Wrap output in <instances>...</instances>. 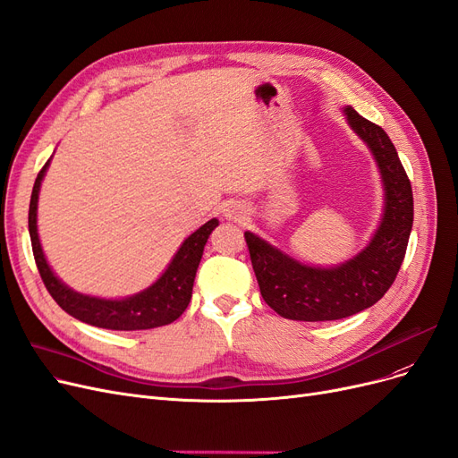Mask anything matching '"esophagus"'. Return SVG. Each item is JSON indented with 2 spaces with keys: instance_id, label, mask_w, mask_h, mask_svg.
<instances>
[{
  "instance_id": "obj_1",
  "label": "esophagus",
  "mask_w": 458,
  "mask_h": 458,
  "mask_svg": "<svg viewBox=\"0 0 458 458\" xmlns=\"http://www.w3.org/2000/svg\"><path fill=\"white\" fill-rule=\"evenodd\" d=\"M223 216L228 220H233V223H242L245 218V209L243 205L240 203H226L225 209H223Z\"/></svg>"
}]
</instances>
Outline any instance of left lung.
I'll return each instance as SVG.
<instances>
[{
	"label": "left lung",
	"mask_w": 458,
	"mask_h": 458,
	"mask_svg": "<svg viewBox=\"0 0 458 458\" xmlns=\"http://www.w3.org/2000/svg\"><path fill=\"white\" fill-rule=\"evenodd\" d=\"M348 125L371 148L385 184V213L369 245L335 268L299 262L245 232L260 294L274 312L297 321H333L378 302L394 284L412 228V190L385 129L344 108Z\"/></svg>",
	"instance_id": "8db88e82"
}]
</instances>
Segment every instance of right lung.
<instances>
[{
  "label": "right lung",
  "mask_w": 458,
  "mask_h": 458,
  "mask_svg": "<svg viewBox=\"0 0 458 458\" xmlns=\"http://www.w3.org/2000/svg\"><path fill=\"white\" fill-rule=\"evenodd\" d=\"M47 167L49 161L38 173V179L34 182L30 211H28V230H30L32 250L39 276L55 302L72 318L89 323V326L112 331L154 329L179 319L191 299V287H194L203 247L208 243L211 232L218 226V220L211 218L209 223H205L194 233L188 235L181 249L176 250L167 270L148 289L132 294V297L117 301L89 297V294H81L64 285L53 274L46 260V255H43L38 235V198L43 174H46Z\"/></svg>",
  "instance_id": "obj_1"
}]
</instances>
